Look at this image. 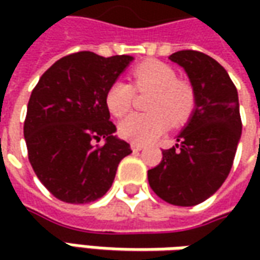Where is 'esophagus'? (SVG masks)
<instances>
[{"instance_id":"obj_1","label":"esophagus","mask_w":260,"mask_h":260,"mask_svg":"<svg viewBox=\"0 0 260 260\" xmlns=\"http://www.w3.org/2000/svg\"><path fill=\"white\" fill-rule=\"evenodd\" d=\"M145 146L143 145H137V143H132V150L133 152H140Z\"/></svg>"}]
</instances>
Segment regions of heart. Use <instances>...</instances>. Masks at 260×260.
<instances>
[{
  "label": "heart",
  "mask_w": 260,
  "mask_h": 260,
  "mask_svg": "<svg viewBox=\"0 0 260 260\" xmlns=\"http://www.w3.org/2000/svg\"><path fill=\"white\" fill-rule=\"evenodd\" d=\"M132 84L117 81L108 88L105 103L108 110L121 117L135 104L136 92H152L146 108L150 113H135L125 117L118 125L120 136L137 145H146L160 136L169 124L186 123L197 105L194 85L178 78L171 65L160 60H146L130 74Z\"/></svg>",
  "instance_id": "b5f03b06"
}]
</instances>
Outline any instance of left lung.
Wrapping results in <instances>:
<instances>
[{
    "label": "left lung",
    "mask_w": 260,
    "mask_h": 260,
    "mask_svg": "<svg viewBox=\"0 0 260 260\" xmlns=\"http://www.w3.org/2000/svg\"><path fill=\"white\" fill-rule=\"evenodd\" d=\"M169 59L188 74L197 105L176 146L162 150L147 179L164 201L191 207L214 194L230 174L242 135L239 96L224 68L208 55L179 50Z\"/></svg>",
    "instance_id": "left-lung-1"
}]
</instances>
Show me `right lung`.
<instances>
[{"instance_id": "right-lung-1", "label": "right lung", "mask_w": 260, "mask_h": 260, "mask_svg": "<svg viewBox=\"0 0 260 260\" xmlns=\"http://www.w3.org/2000/svg\"><path fill=\"white\" fill-rule=\"evenodd\" d=\"M133 60L78 52L39 79L27 105L24 139L33 171L60 201L86 204L110 189L120 160L132 153L117 139L105 103L108 88ZM101 138L104 145H95Z\"/></svg>"}]
</instances>
